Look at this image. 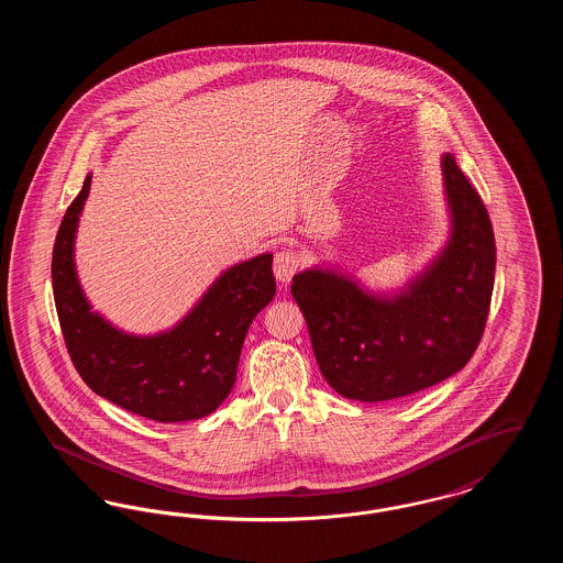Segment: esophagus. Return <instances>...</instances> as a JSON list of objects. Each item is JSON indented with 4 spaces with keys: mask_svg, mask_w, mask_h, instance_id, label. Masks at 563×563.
Instances as JSON below:
<instances>
[{
    "mask_svg": "<svg viewBox=\"0 0 563 563\" xmlns=\"http://www.w3.org/2000/svg\"><path fill=\"white\" fill-rule=\"evenodd\" d=\"M299 255L291 251V249H283L274 255V276L280 280V283H289L297 274L299 269Z\"/></svg>",
    "mask_w": 563,
    "mask_h": 563,
    "instance_id": "obj_1",
    "label": "esophagus"
}]
</instances>
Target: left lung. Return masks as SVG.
<instances>
[{"label":"left lung","mask_w":563,"mask_h":563,"mask_svg":"<svg viewBox=\"0 0 563 563\" xmlns=\"http://www.w3.org/2000/svg\"><path fill=\"white\" fill-rule=\"evenodd\" d=\"M452 241L407 294L375 299L352 280L306 269L291 294L303 312L321 374L354 401H390L460 372L482 342L496 269V242L482 196L443 156Z\"/></svg>","instance_id":"1"}]
</instances>
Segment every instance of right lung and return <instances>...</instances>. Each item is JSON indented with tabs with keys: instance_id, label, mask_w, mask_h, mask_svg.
Instances as JSON below:
<instances>
[{
	"instance_id": "add662e5",
	"label": "right lung",
	"mask_w": 563,
	"mask_h": 563,
	"mask_svg": "<svg viewBox=\"0 0 563 563\" xmlns=\"http://www.w3.org/2000/svg\"><path fill=\"white\" fill-rule=\"evenodd\" d=\"M90 175L60 221L53 249V291L63 340L81 379L103 399L156 422L198 420L230 395L242 342L276 294L272 255L236 264L214 280L175 329L134 338L113 329L81 294L74 239Z\"/></svg>"
}]
</instances>
